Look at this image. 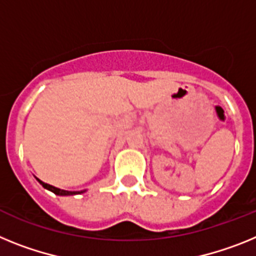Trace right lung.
<instances>
[{
	"label": "right lung",
	"mask_w": 256,
	"mask_h": 256,
	"mask_svg": "<svg viewBox=\"0 0 256 256\" xmlns=\"http://www.w3.org/2000/svg\"><path fill=\"white\" fill-rule=\"evenodd\" d=\"M36 179H37V182H38V183L41 184L44 188H46L48 190H51V192L55 193V194H58V196H73V194H81V193L86 192V190H60V188H56V186H50V184L44 183L42 180H40L38 178H36Z\"/></svg>",
	"instance_id": "1"
}]
</instances>
